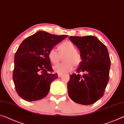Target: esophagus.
<instances>
[{
    "instance_id": "34e87169",
    "label": "esophagus",
    "mask_w": 124,
    "mask_h": 124,
    "mask_svg": "<svg viewBox=\"0 0 124 124\" xmlns=\"http://www.w3.org/2000/svg\"><path fill=\"white\" fill-rule=\"evenodd\" d=\"M62 75H63V74H60V73H59V74H58V77H62Z\"/></svg>"
}]
</instances>
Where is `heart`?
<instances>
[{
	"instance_id": "b5f03b06",
	"label": "heart",
	"mask_w": 124,
	"mask_h": 124,
	"mask_svg": "<svg viewBox=\"0 0 124 124\" xmlns=\"http://www.w3.org/2000/svg\"><path fill=\"white\" fill-rule=\"evenodd\" d=\"M58 48L59 52L54 48H52L48 52V57L54 64L58 63L62 57L65 55L63 58L64 62L54 67V72L60 74L70 72L73 70L74 65L77 67L81 63L80 54L75 50V46L70 41L63 42L58 46Z\"/></svg>"
}]
</instances>
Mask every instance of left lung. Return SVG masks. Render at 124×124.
<instances>
[{
  "label": "left lung",
  "instance_id": "1",
  "mask_svg": "<svg viewBox=\"0 0 124 124\" xmlns=\"http://www.w3.org/2000/svg\"><path fill=\"white\" fill-rule=\"evenodd\" d=\"M78 48L81 62L67 84L71 100L83 105L93 104L104 95L109 81L110 60L107 48L94 36H70Z\"/></svg>",
  "mask_w": 124,
  "mask_h": 124
}]
</instances>
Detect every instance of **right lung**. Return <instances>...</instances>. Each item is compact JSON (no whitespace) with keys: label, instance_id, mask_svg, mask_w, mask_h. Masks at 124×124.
I'll use <instances>...</instances> for the list:
<instances>
[{"label":"right lung","instance_id":"add662e5","mask_svg":"<svg viewBox=\"0 0 124 124\" xmlns=\"http://www.w3.org/2000/svg\"><path fill=\"white\" fill-rule=\"evenodd\" d=\"M67 35L39 31L25 39L15 55L13 80L20 97L31 102L47 95L50 84L57 79L53 72L48 52Z\"/></svg>","mask_w":124,"mask_h":124}]
</instances>
